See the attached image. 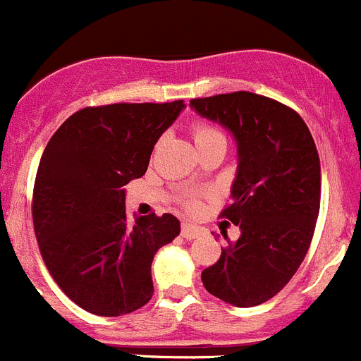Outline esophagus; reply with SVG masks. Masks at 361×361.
<instances>
[{
	"instance_id": "esophagus-1",
	"label": "esophagus",
	"mask_w": 361,
	"mask_h": 361,
	"mask_svg": "<svg viewBox=\"0 0 361 361\" xmlns=\"http://www.w3.org/2000/svg\"><path fill=\"white\" fill-rule=\"evenodd\" d=\"M204 233V228L195 224H184L183 229H180V235H183L186 240H193V238H199Z\"/></svg>"
}]
</instances>
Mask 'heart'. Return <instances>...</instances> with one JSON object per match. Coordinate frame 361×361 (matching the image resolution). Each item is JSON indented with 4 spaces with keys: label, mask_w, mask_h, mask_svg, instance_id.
<instances>
[{
    "label": "heart",
    "mask_w": 361,
    "mask_h": 361,
    "mask_svg": "<svg viewBox=\"0 0 361 361\" xmlns=\"http://www.w3.org/2000/svg\"><path fill=\"white\" fill-rule=\"evenodd\" d=\"M193 137H195L197 145L206 141H215V139H224V135H222L215 126L206 123H197L195 126H193ZM186 206L188 208H197V206H199V200H197L195 197H188Z\"/></svg>",
    "instance_id": "b5f03b06"
}]
</instances>
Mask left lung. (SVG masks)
Returning a JSON list of instances; mask_svg holds the SVG:
<instances>
[{"label":"left lung","mask_w":361,"mask_h":361,"mask_svg":"<svg viewBox=\"0 0 361 361\" xmlns=\"http://www.w3.org/2000/svg\"><path fill=\"white\" fill-rule=\"evenodd\" d=\"M204 119L237 142L231 204L222 216L238 240L202 271L206 291L235 307L273 298L293 279L311 244L320 212V159L307 124L286 104L251 92L191 99Z\"/></svg>","instance_id":"obj_1"}]
</instances>
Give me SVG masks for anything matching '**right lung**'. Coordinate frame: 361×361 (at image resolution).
Here are the masks:
<instances>
[{
  "label": "right lung",
  "instance_id": "right-lung-1",
  "mask_svg": "<svg viewBox=\"0 0 361 361\" xmlns=\"http://www.w3.org/2000/svg\"><path fill=\"white\" fill-rule=\"evenodd\" d=\"M184 108L183 101L82 108L44 148L34 231L50 275L85 311L121 317L152 298L153 257L180 222L171 213L128 222L124 186L146 173L153 146Z\"/></svg>",
  "mask_w": 361,
  "mask_h": 361
}]
</instances>
